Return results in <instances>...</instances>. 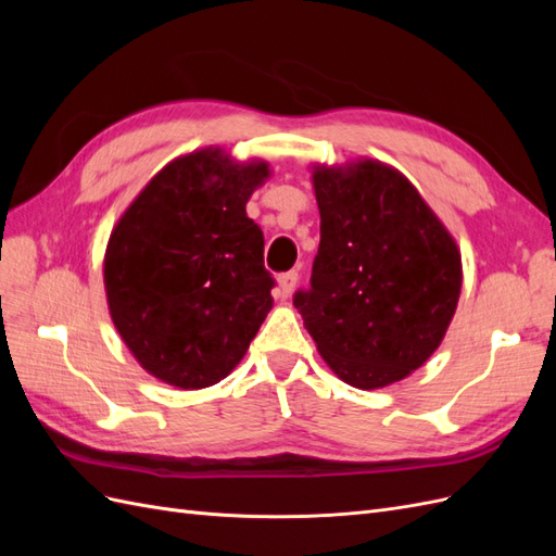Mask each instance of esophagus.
<instances>
[{
    "mask_svg": "<svg viewBox=\"0 0 556 556\" xmlns=\"http://www.w3.org/2000/svg\"><path fill=\"white\" fill-rule=\"evenodd\" d=\"M296 280H299V271H288V274H280L278 276V294L282 299L292 296L294 288H296Z\"/></svg>",
    "mask_w": 556,
    "mask_h": 556,
    "instance_id": "1",
    "label": "esophagus"
}]
</instances>
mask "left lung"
<instances>
[{
    "mask_svg": "<svg viewBox=\"0 0 556 556\" xmlns=\"http://www.w3.org/2000/svg\"><path fill=\"white\" fill-rule=\"evenodd\" d=\"M319 248L294 294L343 382L378 390L422 366L457 311L462 255L413 182L378 160L315 166Z\"/></svg>",
    "mask_w": 556,
    "mask_h": 556,
    "instance_id": "1",
    "label": "left lung"
}]
</instances>
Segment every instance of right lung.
Listing matches in <instances>:
<instances>
[{"label":"right lung","mask_w":556,"mask_h":556,"mask_svg":"<svg viewBox=\"0 0 556 556\" xmlns=\"http://www.w3.org/2000/svg\"><path fill=\"white\" fill-rule=\"evenodd\" d=\"M268 164L194 150L150 180L111 231V319L150 376L201 390L227 378L274 306L264 233L245 204Z\"/></svg>","instance_id":"right-lung-1"}]
</instances>
